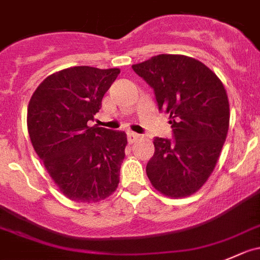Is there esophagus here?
<instances>
[{"instance_id": "esophagus-1", "label": "esophagus", "mask_w": 260, "mask_h": 260, "mask_svg": "<svg viewBox=\"0 0 260 260\" xmlns=\"http://www.w3.org/2000/svg\"><path fill=\"white\" fill-rule=\"evenodd\" d=\"M127 137H128V142L133 143V142H136L138 138H140V135H137V133H135V132H128Z\"/></svg>"}]
</instances>
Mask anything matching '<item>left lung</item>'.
Here are the masks:
<instances>
[{
    "label": "left lung",
    "mask_w": 260,
    "mask_h": 260,
    "mask_svg": "<svg viewBox=\"0 0 260 260\" xmlns=\"http://www.w3.org/2000/svg\"><path fill=\"white\" fill-rule=\"evenodd\" d=\"M132 69L153 89L175 138L153 140L148 179L169 198L191 196L211 176L228 136L230 105L223 84L202 62L181 54L153 55Z\"/></svg>",
    "instance_id": "1"
}]
</instances>
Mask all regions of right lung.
Segmentation results:
<instances>
[{"instance_id":"1","label":"right lung","mask_w":260,"mask_h":260,"mask_svg":"<svg viewBox=\"0 0 260 260\" xmlns=\"http://www.w3.org/2000/svg\"><path fill=\"white\" fill-rule=\"evenodd\" d=\"M119 72L89 66L60 70L30 98L26 122L32 147L60 193L74 202H100L118 188L127 135L87 122Z\"/></svg>"}]
</instances>
